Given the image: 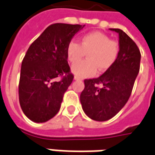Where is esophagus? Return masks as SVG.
<instances>
[{"label":"esophagus","mask_w":155,"mask_h":155,"mask_svg":"<svg viewBox=\"0 0 155 155\" xmlns=\"http://www.w3.org/2000/svg\"><path fill=\"white\" fill-rule=\"evenodd\" d=\"M81 78H80L79 77H78V76H74V80H80Z\"/></svg>","instance_id":"esophagus-1"}]
</instances>
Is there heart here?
Here are the masks:
<instances>
[{
  "label": "heart",
  "mask_w": 155,
  "mask_h": 155,
  "mask_svg": "<svg viewBox=\"0 0 155 155\" xmlns=\"http://www.w3.org/2000/svg\"><path fill=\"white\" fill-rule=\"evenodd\" d=\"M120 53L117 41L100 32H91L82 36L79 44L71 40L67 44L66 54L68 61L75 64L87 54V61H81L71 67V71L79 78L95 75L97 68L106 71L115 64Z\"/></svg>",
  "instance_id": "heart-1"
}]
</instances>
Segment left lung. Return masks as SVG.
<instances>
[{"label": "left lung", "instance_id": "left-lung-1", "mask_svg": "<svg viewBox=\"0 0 155 155\" xmlns=\"http://www.w3.org/2000/svg\"><path fill=\"white\" fill-rule=\"evenodd\" d=\"M110 29L119 34L118 58L100 77L84 80L85 87L80 95L85 114L98 121L111 119L123 108L140 69L141 53L136 43L121 29Z\"/></svg>", "mask_w": 155, "mask_h": 155}]
</instances>
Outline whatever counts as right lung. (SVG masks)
<instances>
[{"instance_id": "1", "label": "right lung", "mask_w": 155, "mask_h": 155, "mask_svg": "<svg viewBox=\"0 0 155 155\" xmlns=\"http://www.w3.org/2000/svg\"><path fill=\"white\" fill-rule=\"evenodd\" d=\"M84 27L51 24L28 49L22 61L18 94L21 108L29 120L45 122L60 110L74 78L67 63V45Z\"/></svg>"}]
</instances>
